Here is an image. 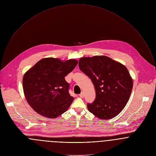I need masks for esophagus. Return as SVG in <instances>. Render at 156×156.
<instances>
[{"mask_svg":"<svg viewBox=\"0 0 156 156\" xmlns=\"http://www.w3.org/2000/svg\"><path fill=\"white\" fill-rule=\"evenodd\" d=\"M79 96H80V98H83L84 97V93H83V91L81 92V93L79 94Z\"/></svg>","mask_w":156,"mask_h":156,"instance_id":"1","label":"esophagus"}]
</instances>
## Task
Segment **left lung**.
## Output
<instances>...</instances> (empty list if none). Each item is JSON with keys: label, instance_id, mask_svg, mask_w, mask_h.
Instances as JSON below:
<instances>
[{"label": "left lung", "instance_id": "1", "mask_svg": "<svg viewBox=\"0 0 156 156\" xmlns=\"http://www.w3.org/2000/svg\"><path fill=\"white\" fill-rule=\"evenodd\" d=\"M80 69L91 80L96 99L88 104L90 112L101 119L117 116L127 104L133 88V80L122 63L104 55L82 57Z\"/></svg>", "mask_w": 156, "mask_h": 156}]
</instances>
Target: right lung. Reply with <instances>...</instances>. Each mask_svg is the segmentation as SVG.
Returning a JSON list of instances; mask_svg holds the SVG:
<instances>
[{
    "label": "right lung",
    "instance_id": "right-lung-1",
    "mask_svg": "<svg viewBox=\"0 0 156 156\" xmlns=\"http://www.w3.org/2000/svg\"><path fill=\"white\" fill-rule=\"evenodd\" d=\"M75 59L44 58L27 71L23 79L25 98L38 114L56 118L67 111L74 98L65 77L77 65Z\"/></svg>",
    "mask_w": 156,
    "mask_h": 156
}]
</instances>
